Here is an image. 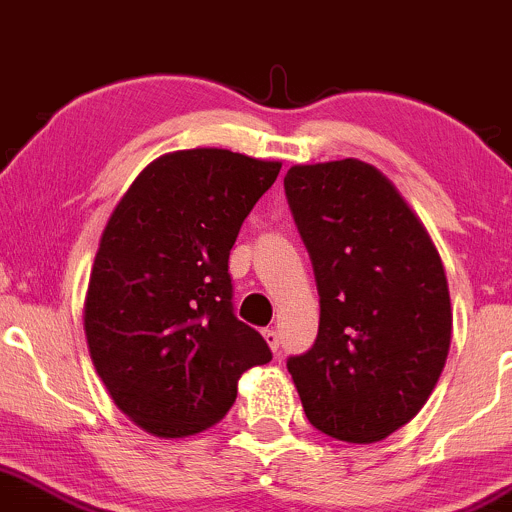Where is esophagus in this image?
Here are the masks:
<instances>
[{"mask_svg": "<svg viewBox=\"0 0 512 512\" xmlns=\"http://www.w3.org/2000/svg\"><path fill=\"white\" fill-rule=\"evenodd\" d=\"M263 337H266V342H268V346H271L273 351H278V349H280V337H278L276 329H273V327L263 329Z\"/></svg>", "mask_w": 512, "mask_h": 512, "instance_id": "1", "label": "esophagus"}]
</instances>
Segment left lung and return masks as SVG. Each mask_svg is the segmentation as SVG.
Masks as SVG:
<instances>
[{"mask_svg":"<svg viewBox=\"0 0 512 512\" xmlns=\"http://www.w3.org/2000/svg\"><path fill=\"white\" fill-rule=\"evenodd\" d=\"M285 197L310 254L320 329L288 371L307 420L342 442L386 439L437 386L452 342L442 258L378 168L293 166Z\"/></svg>","mask_w":512,"mask_h":512,"instance_id":"left-lung-1","label":"left lung"}]
</instances>
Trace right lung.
<instances>
[{"instance_id": "1", "label": "right lung", "mask_w": 512, "mask_h": 512, "mask_svg": "<svg viewBox=\"0 0 512 512\" xmlns=\"http://www.w3.org/2000/svg\"><path fill=\"white\" fill-rule=\"evenodd\" d=\"M280 173L227 148L156 158L104 227L85 295V337L114 405L156 437L222 420L236 383L271 361L236 320L232 251L241 224Z\"/></svg>"}]
</instances>
